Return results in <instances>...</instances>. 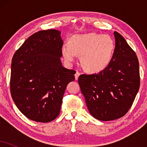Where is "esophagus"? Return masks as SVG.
I'll use <instances>...</instances> for the list:
<instances>
[{
  "label": "esophagus",
  "mask_w": 147,
  "mask_h": 147,
  "mask_svg": "<svg viewBox=\"0 0 147 147\" xmlns=\"http://www.w3.org/2000/svg\"><path fill=\"white\" fill-rule=\"evenodd\" d=\"M79 75H80V72H79L78 71L76 72V73H75V77L76 80H77V79H78V77H79Z\"/></svg>",
  "instance_id": "obj_1"
}]
</instances>
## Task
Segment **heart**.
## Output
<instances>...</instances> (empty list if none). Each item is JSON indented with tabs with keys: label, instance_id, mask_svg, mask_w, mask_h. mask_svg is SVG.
<instances>
[{
	"label": "heart",
	"instance_id": "b5f03b06",
	"mask_svg": "<svg viewBox=\"0 0 147 147\" xmlns=\"http://www.w3.org/2000/svg\"><path fill=\"white\" fill-rule=\"evenodd\" d=\"M114 50V41L110 36L88 33L72 36L70 44L62 45L61 53L69 63L76 59L77 55L80 56L81 63L86 70L98 72L110 63Z\"/></svg>",
	"mask_w": 147,
	"mask_h": 147
}]
</instances>
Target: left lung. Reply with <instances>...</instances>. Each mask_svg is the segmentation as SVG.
Here are the masks:
<instances>
[{
	"instance_id": "obj_1",
	"label": "left lung",
	"mask_w": 147,
	"mask_h": 147,
	"mask_svg": "<svg viewBox=\"0 0 147 147\" xmlns=\"http://www.w3.org/2000/svg\"><path fill=\"white\" fill-rule=\"evenodd\" d=\"M115 48L110 63L97 74L79 77L78 83L92 117L111 121L123 117L140 88L139 62L120 34L114 32Z\"/></svg>"
}]
</instances>
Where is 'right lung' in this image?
<instances>
[{
  "instance_id": "right-lung-1",
  "label": "right lung",
  "mask_w": 147,
  "mask_h": 147,
  "mask_svg": "<svg viewBox=\"0 0 147 147\" xmlns=\"http://www.w3.org/2000/svg\"><path fill=\"white\" fill-rule=\"evenodd\" d=\"M61 32L42 30L31 35L16 50L11 65L10 91L25 117L49 122L59 115L62 99L76 72L61 62Z\"/></svg>"
}]
</instances>
